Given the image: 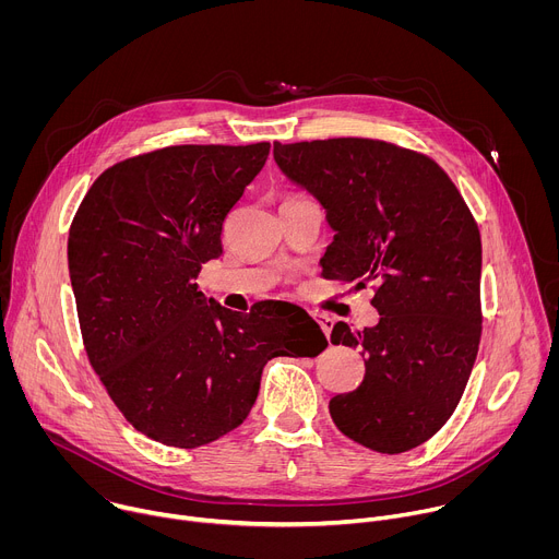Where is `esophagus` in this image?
Wrapping results in <instances>:
<instances>
[{
	"label": "esophagus",
	"mask_w": 559,
	"mask_h": 559,
	"mask_svg": "<svg viewBox=\"0 0 559 559\" xmlns=\"http://www.w3.org/2000/svg\"><path fill=\"white\" fill-rule=\"evenodd\" d=\"M313 318L318 321V325H321V330L325 332V336L330 338L332 336V328H334V318L328 316V313H313Z\"/></svg>",
	"instance_id": "esophagus-1"
}]
</instances>
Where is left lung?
Here are the masks:
<instances>
[{
	"instance_id": "1",
	"label": "left lung",
	"mask_w": 559,
	"mask_h": 559,
	"mask_svg": "<svg viewBox=\"0 0 559 559\" xmlns=\"http://www.w3.org/2000/svg\"><path fill=\"white\" fill-rule=\"evenodd\" d=\"M274 162L336 231L323 276L376 287L378 325L332 332L365 358L332 420L380 453L427 442L455 412L483 334V243L462 194L433 158L376 139L276 141Z\"/></svg>"
}]
</instances>
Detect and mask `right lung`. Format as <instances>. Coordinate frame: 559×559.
<instances>
[{
    "label": "right lung",
    "mask_w": 559,
    "mask_h": 559,
    "mask_svg": "<svg viewBox=\"0 0 559 559\" xmlns=\"http://www.w3.org/2000/svg\"><path fill=\"white\" fill-rule=\"evenodd\" d=\"M267 154L270 143L139 154L108 168L72 218L68 270L88 360L126 420L168 447L229 433L254 407L267 360L328 347L278 300L229 311L194 283L223 254V221Z\"/></svg>",
    "instance_id": "add662e5"
}]
</instances>
